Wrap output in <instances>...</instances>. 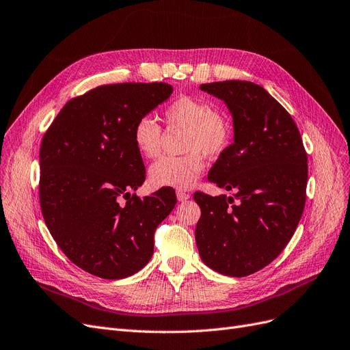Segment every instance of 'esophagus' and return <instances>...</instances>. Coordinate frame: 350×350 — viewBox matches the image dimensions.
I'll return each mask as SVG.
<instances>
[{"mask_svg":"<svg viewBox=\"0 0 350 350\" xmlns=\"http://www.w3.org/2000/svg\"><path fill=\"white\" fill-rule=\"evenodd\" d=\"M176 196H177V200H178V202H186L187 199H190L189 193H186V191H183V190H177V191H176Z\"/></svg>","mask_w":350,"mask_h":350,"instance_id":"34e87169","label":"esophagus"}]
</instances>
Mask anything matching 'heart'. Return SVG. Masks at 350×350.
I'll return each instance as SVG.
<instances>
[{
  "mask_svg": "<svg viewBox=\"0 0 350 350\" xmlns=\"http://www.w3.org/2000/svg\"><path fill=\"white\" fill-rule=\"evenodd\" d=\"M172 128L186 129L183 157H161L151 164L148 177L155 187L189 189L204 170V155L216 159L230 146L232 125L228 116L208 99L178 96L163 111ZM161 126L148 115L141 116L133 128L134 146L147 159L161 151Z\"/></svg>",
  "mask_w": 350,
  "mask_h": 350,
  "instance_id": "1",
  "label": "heart"
}]
</instances>
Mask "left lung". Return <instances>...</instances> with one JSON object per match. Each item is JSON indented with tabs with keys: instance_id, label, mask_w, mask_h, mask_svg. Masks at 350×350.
Wrapping results in <instances>:
<instances>
[{
	"instance_id": "left-lung-1",
	"label": "left lung",
	"mask_w": 350,
	"mask_h": 350,
	"mask_svg": "<svg viewBox=\"0 0 350 350\" xmlns=\"http://www.w3.org/2000/svg\"><path fill=\"white\" fill-rule=\"evenodd\" d=\"M222 99L234 120V142L219 155L209 182L234 198L195 193L202 261L229 277L262 269L286 248L306 203L307 154L291 115L248 81L200 85Z\"/></svg>"
}]
</instances>
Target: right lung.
<instances>
[{
    "label": "right lung",
    "instance_id": "add662e5",
    "mask_svg": "<svg viewBox=\"0 0 350 350\" xmlns=\"http://www.w3.org/2000/svg\"><path fill=\"white\" fill-rule=\"evenodd\" d=\"M172 94L163 82L98 86L70 99L43 137L44 222L63 254L89 274L138 273L152 256L155 229L174 209L172 189L131 195L146 180L134 124Z\"/></svg>",
    "mask_w": 350,
    "mask_h": 350
}]
</instances>
